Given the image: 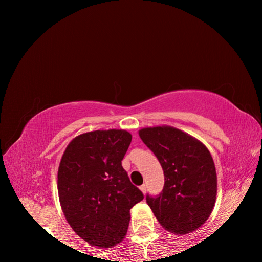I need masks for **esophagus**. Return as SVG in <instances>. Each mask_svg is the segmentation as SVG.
Here are the masks:
<instances>
[{
  "instance_id": "obj_1",
  "label": "esophagus",
  "mask_w": 262,
  "mask_h": 262,
  "mask_svg": "<svg viewBox=\"0 0 262 262\" xmlns=\"http://www.w3.org/2000/svg\"><path fill=\"white\" fill-rule=\"evenodd\" d=\"M140 189L142 190V193L145 194V192H147V185H142L141 187H140Z\"/></svg>"
}]
</instances>
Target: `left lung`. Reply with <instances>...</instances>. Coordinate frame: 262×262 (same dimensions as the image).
<instances>
[{"instance_id": "1", "label": "left lung", "mask_w": 262, "mask_h": 262, "mask_svg": "<svg viewBox=\"0 0 262 262\" xmlns=\"http://www.w3.org/2000/svg\"><path fill=\"white\" fill-rule=\"evenodd\" d=\"M139 135L161 163L165 177L163 192L147 195L159 224L174 234L201 227L214 209L217 176L209 150L202 142L171 126L142 128Z\"/></svg>"}]
</instances>
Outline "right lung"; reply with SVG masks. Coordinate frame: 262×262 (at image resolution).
Instances as JSON below:
<instances>
[{"label":"right lung","mask_w":262,"mask_h":262,"mask_svg":"<svg viewBox=\"0 0 262 262\" xmlns=\"http://www.w3.org/2000/svg\"><path fill=\"white\" fill-rule=\"evenodd\" d=\"M132 142L123 129L94 130L75 137L57 171L60 205L70 227L92 246L108 248L126 237L129 210L143 200L121 161Z\"/></svg>","instance_id":"right-lung-1"}]
</instances>
